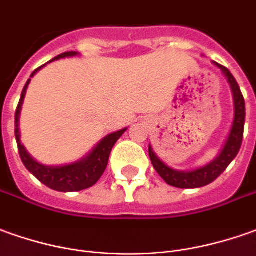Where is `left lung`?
Wrapping results in <instances>:
<instances>
[{
  "label": "left lung",
  "instance_id": "obj_1",
  "mask_svg": "<svg viewBox=\"0 0 256 256\" xmlns=\"http://www.w3.org/2000/svg\"><path fill=\"white\" fill-rule=\"evenodd\" d=\"M214 65L220 68L222 72L226 75L228 84L232 86V98H234V120H232V130H230L228 138L226 140L219 156L213 162H210L209 164L204 166L200 168L192 170V172H180V170H174L172 167L166 166L156 156L152 146H149V156H150L152 164L154 167V170L158 172V176L164 180L167 184L176 186V188H184V190H186V188H200V186H205V185L213 182L236 158V156L238 154L241 144H242L244 124H246L244 96L240 90L238 84L232 75V72L218 62H214Z\"/></svg>",
  "mask_w": 256,
  "mask_h": 256
}]
</instances>
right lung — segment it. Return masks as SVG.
Here are the masks:
<instances>
[{"label":"right lung","instance_id":"1","mask_svg":"<svg viewBox=\"0 0 256 256\" xmlns=\"http://www.w3.org/2000/svg\"><path fill=\"white\" fill-rule=\"evenodd\" d=\"M76 51H68V52H62L54 60H60V58L65 57H74L76 56ZM51 60V61H54ZM50 61V62H51ZM44 65L40 68H37L36 71L30 75L34 76L38 70H42ZM30 84V79L24 84L22 94H20V100L16 107V112H15V138H16L18 149H19V154L24 162V167L36 177L40 182L47 185L48 188L54 190V191L60 192H75L82 191L86 188H90L98 182L100 177L103 176L107 163H108V158H110L111 149L116 145L118 139L121 138V135L126 131V128L121 130V131L112 132L110 135H107L98 142L96 148L93 150L79 162L71 163L66 166H58V167H52V166H44L40 164L34 158H32L24 149V146L20 144V132H19V117H20V110H22V104H24V94H26V89Z\"/></svg>","mask_w":256,"mask_h":256}]
</instances>
